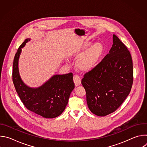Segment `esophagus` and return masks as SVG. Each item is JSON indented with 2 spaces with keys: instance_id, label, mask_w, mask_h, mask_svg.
Wrapping results in <instances>:
<instances>
[{
  "instance_id": "1",
  "label": "esophagus",
  "mask_w": 147,
  "mask_h": 147,
  "mask_svg": "<svg viewBox=\"0 0 147 147\" xmlns=\"http://www.w3.org/2000/svg\"><path fill=\"white\" fill-rule=\"evenodd\" d=\"M73 80L75 84V86L77 87L79 86L81 84V78L78 75H74L73 77Z\"/></svg>"
}]
</instances>
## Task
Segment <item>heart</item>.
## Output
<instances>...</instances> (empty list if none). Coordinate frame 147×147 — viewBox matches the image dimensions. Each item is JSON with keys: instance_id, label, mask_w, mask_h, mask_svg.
Wrapping results in <instances>:
<instances>
[{"instance_id": "heart-1", "label": "heart", "mask_w": 147, "mask_h": 147, "mask_svg": "<svg viewBox=\"0 0 147 147\" xmlns=\"http://www.w3.org/2000/svg\"><path fill=\"white\" fill-rule=\"evenodd\" d=\"M91 42H86L76 54L77 57H81L77 61V67L82 71H87L92 69L97 63L103 52V47L100 43H96L84 53L90 47Z\"/></svg>"}]
</instances>
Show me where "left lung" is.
<instances>
[{"instance_id": "left-lung-1", "label": "left lung", "mask_w": 147, "mask_h": 147, "mask_svg": "<svg viewBox=\"0 0 147 147\" xmlns=\"http://www.w3.org/2000/svg\"><path fill=\"white\" fill-rule=\"evenodd\" d=\"M113 42L109 53L81 80L88 108L98 116L116 111L129 95L133 82L129 51L115 34Z\"/></svg>"}]
</instances>
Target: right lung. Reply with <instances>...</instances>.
I'll use <instances>...</instances> for the list:
<instances>
[{"instance_id":"add662e5","label":"right lung","mask_w":147,"mask_h":147,"mask_svg":"<svg viewBox=\"0 0 147 147\" xmlns=\"http://www.w3.org/2000/svg\"><path fill=\"white\" fill-rule=\"evenodd\" d=\"M30 39H26L16 52L13 65V82L16 92L24 105L29 111L45 118H55L62 113L74 88L72 73L55 75L44 85L32 88L20 78L18 62L22 48Z\"/></svg>"}]
</instances>
